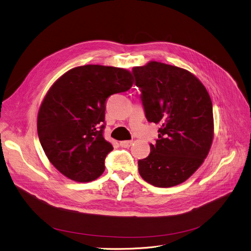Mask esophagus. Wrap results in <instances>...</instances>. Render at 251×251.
Here are the masks:
<instances>
[{
  "instance_id": "1",
  "label": "esophagus",
  "mask_w": 251,
  "mask_h": 251,
  "mask_svg": "<svg viewBox=\"0 0 251 251\" xmlns=\"http://www.w3.org/2000/svg\"><path fill=\"white\" fill-rule=\"evenodd\" d=\"M131 144H132L131 141H123L120 143V145L123 147V148H129Z\"/></svg>"
}]
</instances>
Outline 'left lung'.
Wrapping results in <instances>:
<instances>
[{"mask_svg": "<svg viewBox=\"0 0 251 251\" xmlns=\"http://www.w3.org/2000/svg\"><path fill=\"white\" fill-rule=\"evenodd\" d=\"M147 120L159 125L150 155L139 160L142 178L157 187L188 179L207 158L214 139L211 97L187 70L151 61L132 68Z\"/></svg>", "mask_w": 251, "mask_h": 251, "instance_id": "left-lung-1", "label": "left lung"}]
</instances>
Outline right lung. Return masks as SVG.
<instances>
[{
  "mask_svg": "<svg viewBox=\"0 0 251 251\" xmlns=\"http://www.w3.org/2000/svg\"><path fill=\"white\" fill-rule=\"evenodd\" d=\"M126 69L86 65L66 72L50 88L37 115V134L50 163L66 177L89 182L103 173L113 150L103 138L106 99L127 91Z\"/></svg>",
  "mask_w": 251,
  "mask_h": 251,
  "instance_id": "1",
  "label": "right lung"
}]
</instances>
